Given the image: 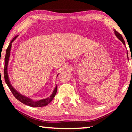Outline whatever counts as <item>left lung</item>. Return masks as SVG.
Segmentation results:
<instances>
[{
	"label": "left lung",
	"instance_id": "obj_1",
	"mask_svg": "<svg viewBox=\"0 0 132 132\" xmlns=\"http://www.w3.org/2000/svg\"><path fill=\"white\" fill-rule=\"evenodd\" d=\"M114 32H115V34L116 35V36H117V37H118V38L119 39H120V41H121L122 42V43L123 44L125 45V41H124L122 35L120 34H119V33L118 32V31H116L115 30H114Z\"/></svg>",
	"mask_w": 132,
	"mask_h": 132
}]
</instances>
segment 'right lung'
I'll list each match as a JSON object with an SVG mask.
<instances>
[{
	"mask_svg": "<svg viewBox=\"0 0 132 132\" xmlns=\"http://www.w3.org/2000/svg\"><path fill=\"white\" fill-rule=\"evenodd\" d=\"M17 36H15L14 38H13L12 41L10 42L9 45L8 47L6 50V56L5 57H4V80H5V82L6 84L7 85L11 91V92L12 93L13 95L14 96V97L16 98L17 100H19V101H20L22 103L27 105L32 106V107H41V106H44L48 105L51 102V101L53 99V98L55 97V96L57 92V86H56L55 88V90H53V93L50 97L47 98H45V99L44 100H39L38 101H34L32 100L30 98L28 97H24V95H21L19 93H18L17 91L15 90V89L13 87L12 85H11L9 80V76H8V73H7V64H8V62L9 60V57L10 55V50H11V47H12V44L13 42V41L16 38Z\"/></svg>",
	"mask_w": 132,
	"mask_h": 132,
	"instance_id": "right-lung-1",
	"label": "right lung"
}]
</instances>
